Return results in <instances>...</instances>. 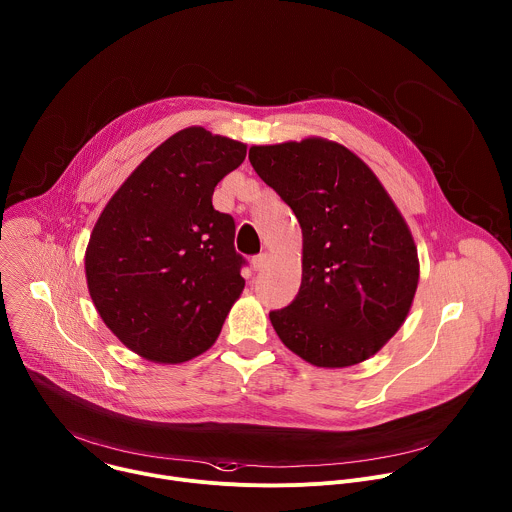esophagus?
Here are the masks:
<instances>
[{
	"label": "esophagus",
	"instance_id": "1",
	"mask_svg": "<svg viewBox=\"0 0 512 512\" xmlns=\"http://www.w3.org/2000/svg\"><path fill=\"white\" fill-rule=\"evenodd\" d=\"M269 259H271L269 253H259V255L253 257V261H251V263H253V269H255V271H263V269L269 265Z\"/></svg>",
	"mask_w": 512,
	"mask_h": 512
}]
</instances>
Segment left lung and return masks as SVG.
<instances>
[{"label": "left lung", "instance_id": "obj_1", "mask_svg": "<svg viewBox=\"0 0 512 512\" xmlns=\"http://www.w3.org/2000/svg\"><path fill=\"white\" fill-rule=\"evenodd\" d=\"M255 173L293 209L301 287L269 319L285 348L317 368L378 354L406 321L420 279L414 237L374 170L321 136L255 144Z\"/></svg>", "mask_w": 512, "mask_h": 512}]
</instances>
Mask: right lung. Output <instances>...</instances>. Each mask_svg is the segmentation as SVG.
<instances>
[{
  "mask_svg": "<svg viewBox=\"0 0 512 512\" xmlns=\"http://www.w3.org/2000/svg\"><path fill=\"white\" fill-rule=\"evenodd\" d=\"M247 144L189 126L156 146L102 209L84 255L96 311L154 364L205 354L241 297L235 221L213 209L217 183Z\"/></svg>",
  "mask_w": 512,
  "mask_h": 512,
  "instance_id": "add662e5",
  "label": "right lung"
}]
</instances>
